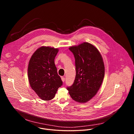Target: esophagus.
<instances>
[{
	"label": "esophagus",
	"instance_id": "esophagus-1",
	"mask_svg": "<svg viewBox=\"0 0 134 134\" xmlns=\"http://www.w3.org/2000/svg\"><path fill=\"white\" fill-rule=\"evenodd\" d=\"M62 80L63 82H64L65 81V78L64 77H62Z\"/></svg>",
	"mask_w": 134,
	"mask_h": 134
}]
</instances>
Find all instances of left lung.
<instances>
[{
    "label": "left lung",
    "mask_w": 134,
    "mask_h": 134,
    "mask_svg": "<svg viewBox=\"0 0 134 134\" xmlns=\"http://www.w3.org/2000/svg\"><path fill=\"white\" fill-rule=\"evenodd\" d=\"M69 49L75 57L76 76L73 84L67 89L74 101L86 103L97 93L103 82L105 69L102 57L97 48L88 42Z\"/></svg>",
    "instance_id": "obj_1"
}]
</instances>
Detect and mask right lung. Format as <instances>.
I'll list each match as a JSON object with an SVG mask.
<instances>
[{"label": "right lung", "instance_id": "add662e5", "mask_svg": "<svg viewBox=\"0 0 134 134\" xmlns=\"http://www.w3.org/2000/svg\"><path fill=\"white\" fill-rule=\"evenodd\" d=\"M58 51L57 48L41 47L34 52L29 61L27 71L30 86L44 101L52 100L63 85L54 62Z\"/></svg>", "mask_w": 134, "mask_h": 134}]
</instances>
